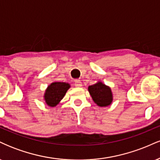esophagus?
I'll list each match as a JSON object with an SVG mask.
<instances>
[{
    "label": "esophagus",
    "mask_w": 160,
    "mask_h": 160,
    "mask_svg": "<svg viewBox=\"0 0 160 160\" xmlns=\"http://www.w3.org/2000/svg\"><path fill=\"white\" fill-rule=\"evenodd\" d=\"M74 86L76 87H81L82 86V82L80 80H76L74 81Z\"/></svg>",
    "instance_id": "1"
}]
</instances>
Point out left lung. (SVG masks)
Returning a JSON list of instances; mask_svg holds the SVG:
<instances>
[{"mask_svg": "<svg viewBox=\"0 0 160 160\" xmlns=\"http://www.w3.org/2000/svg\"><path fill=\"white\" fill-rule=\"evenodd\" d=\"M88 90L95 103L100 107H106L110 105L113 101L111 88L102 83V82L89 86Z\"/></svg>", "mask_w": 160, "mask_h": 160, "instance_id": "left-lung-1", "label": "left lung"}]
</instances>
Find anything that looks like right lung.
Listing matches in <instances>:
<instances>
[{
  "label": "right lung",
  "mask_w": 160,
  "mask_h": 160,
  "mask_svg": "<svg viewBox=\"0 0 160 160\" xmlns=\"http://www.w3.org/2000/svg\"><path fill=\"white\" fill-rule=\"evenodd\" d=\"M70 85L67 82H54L51 83L45 92L44 100L47 105L55 107L65 96Z\"/></svg>",
  "instance_id": "right-lung-1"
}]
</instances>
